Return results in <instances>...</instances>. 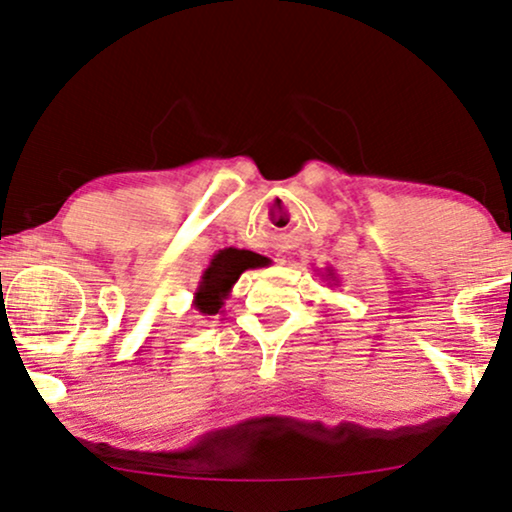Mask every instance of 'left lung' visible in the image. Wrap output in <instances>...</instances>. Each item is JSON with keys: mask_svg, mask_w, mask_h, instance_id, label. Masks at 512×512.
<instances>
[{"mask_svg": "<svg viewBox=\"0 0 512 512\" xmlns=\"http://www.w3.org/2000/svg\"><path fill=\"white\" fill-rule=\"evenodd\" d=\"M322 276H324V279H326V281H329V286H338L336 272H334V269H331V267H329V269H326V272H324Z\"/></svg>", "mask_w": 512, "mask_h": 512, "instance_id": "1", "label": "left lung"}]
</instances>
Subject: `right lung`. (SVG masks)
<instances>
[{"label":"right lung","mask_w":512,"mask_h":512,"mask_svg":"<svg viewBox=\"0 0 512 512\" xmlns=\"http://www.w3.org/2000/svg\"><path fill=\"white\" fill-rule=\"evenodd\" d=\"M264 262H267V257L255 255L250 250L224 248L214 252L195 288L193 307L200 315H219L224 300L231 295L233 283L240 279V274L248 272V269L264 267Z\"/></svg>","instance_id":"add662e5"}]
</instances>
